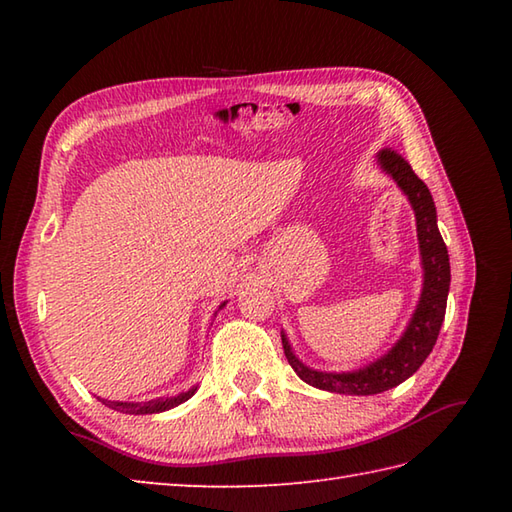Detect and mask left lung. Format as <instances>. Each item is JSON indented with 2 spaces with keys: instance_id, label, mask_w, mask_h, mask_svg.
Instances as JSON below:
<instances>
[{
  "instance_id": "1",
  "label": "left lung",
  "mask_w": 512,
  "mask_h": 512,
  "mask_svg": "<svg viewBox=\"0 0 512 512\" xmlns=\"http://www.w3.org/2000/svg\"><path fill=\"white\" fill-rule=\"evenodd\" d=\"M378 165L387 176L407 195L413 213H416V231L422 257V292L416 312L411 314L407 330L402 332L398 343L391 350L380 356L378 361L369 363L363 369L354 372H317L308 365H303L292 352V347L281 334L284 343V354L290 367L295 369L297 376L317 389L332 391V394L347 396H372L387 391L400 383H405L409 376L418 372V367L427 361L433 345L438 341V334L447 312V297L451 284V266L447 244L438 231V215L436 204H433L431 193L416 173H413L409 162L402 158L394 149L378 151Z\"/></svg>"
}]
</instances>
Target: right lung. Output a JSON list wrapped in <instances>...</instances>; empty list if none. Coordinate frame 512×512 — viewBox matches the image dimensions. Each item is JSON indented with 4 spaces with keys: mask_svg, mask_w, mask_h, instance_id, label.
<instances>
[{
    "mask_svg": "<svg viewBox=\"0 0 512 512\" xmlns=\"http://www.w3.org/2000/svg\"><path fill=\"white\" fill-rule=\"evenodd\" d=\"M226 306V301L220 306V310ZM198 387H191L189 391H182V394L176 396H167V398H154V400H147V402H123V400H105L99 398L105 407H110L114 411H121V413H132V416H143V413H160V411H167L182 405L184 400H189Z\"/></svg>",
    "mask_w": 512,
    "mask_h": 512,
    "instance_id": "right-lung-1",
    "label": "right lung"
}]
</instances>
